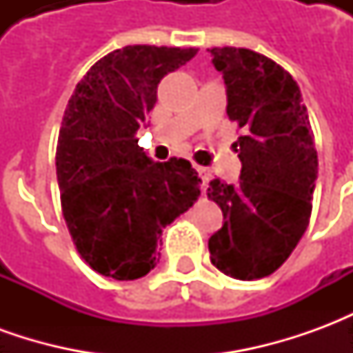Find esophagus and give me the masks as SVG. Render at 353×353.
I'll return each mask as SVG.
<instances>
[{
	"instance_id": "34e87169",
	"label": "esophagus",
	"mask_w": 353,
	"mask_h": 353,
	"mask_svg": "<svg viewBox=\"0 0 353 353\" xmlns=\"http://www.w3.org/2000/svg\"><path fill=\"white\" fill-rule=\"evenodd\" d=\"M196 172H199L200 179H202V189H206L208 187V181H210V170L206 168V166H196Z\"/></svg>"
}]
</instances>
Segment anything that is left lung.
Returning a JSON list of instances; mask_svg holds the SVG:
<instances>
[{
    "label": "left lung",
    "mask_w": 353,
    "mask_h": 353,
    "mask_svg": "<svg viewBox=\"0 0 353 353\" xmlns=\"http://www.w3.org/2000/svg\"><path fill=\"white\" fill-rule=\"evenodd\" d=\"M227 85V115L242 130L234 151L240 181H210L223 227L208 248L212 265L236 280L278 270L308 227L318 177L308 111L293 77L250 49H208Z\"/></svg>",
    "instance_id": "left-lung-1"
}]
</instances>
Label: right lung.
Here are the masks:
<instances>
[{
	"label": "right lung",
	"mask_w": 353,
	"mask_h": 353,
	"mask_svg": "<svg viewBox=\"0 0 353 353\" xmlns=\"http://www.w3.org/2000/svg\"><path fill=\"white\" fill-rule=\"evenodd\" d=\"M199 49L128 45L100 58L68 101L57 147L62 214L79 255L115 280L153 270L162 229L200 194L191 162H153L138 145L164 75Z\"/></svg>",
	"instance_id": "right-lung-1"
}]
</instances>
